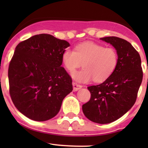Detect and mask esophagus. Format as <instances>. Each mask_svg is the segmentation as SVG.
<instances>
[{
	"label": "esophagus",
	"mask_w": 148,
	"mask_h": 148,
	"mask_svg": "<svg viewBox=\"0 0 148 148\" xmlns=\"http://www.w3.org/2000/svg\"><path fill=\"white\" fill-rule=\"evenodd\" d=\"M73 91H75V92H76V91L80 90V89L82 88V86H81V85H79V84H76V83H74V82L73 83Z\"/></svg>",
	"instance_id": "esophagus-1"
}]
</instances>
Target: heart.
Segmentation results:
<instances>
[{
    "instance_id": "b5f03b06",
    "label": "heart",
    "mask_w": 148,
    "mask_h": 148,
    "mask_svg": "<svg viewBox=\"0 0 148 148\" xmlns=\"http://www.w3.org/2000/svg\"><path fill=\"white\" fill-rule=\"evenodd\" d=\"M62 61L69 71H74L82 65L84 69L72 73V77L79 83L94 79L95 82H103L110 77L118 64V54L113 48L92 42L79 44L75 51L66 49Z\"/></svg>"
}]
</instances>
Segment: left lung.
<instances>
[{
    "instance_id": "8db88e82",
    "label": "left lung",
    "mask_w": 148,
    "mask_h": 148,
    "mask_svg": "<svg viewBox=\"0 0 148 148\" xmlns=\"http://www.w3.org/2000/svg\"><path fill=\"white\" fill-rule=\"evenodd\" d=\"M100 40L116 49L118 64L102 84L88 87L91 98L83 105L82 110L92 122L107 124L121 118L134 105L143 71L139 54L129 42L114 36Z\"/></svg>"
}]
</instances>
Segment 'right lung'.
Masks as SVG:
<instances>
[{"mask_svg":"<svg viewBox=\"0 0 148 148\" xmlns=\"http://www.w3.org/2000/svg\"><path fill=\"white\" fill-rule=\"evenodd\" d=\"M69 46L65 40L42 34L16 46L8 71L9 92L15 106L27 118H53L72 92L71 78L61 66L62 53Z\"/></svg>","mask_w":148,"mask_h":148,"instance_id":"obj_1","label":"right lung"}]
</instances>
